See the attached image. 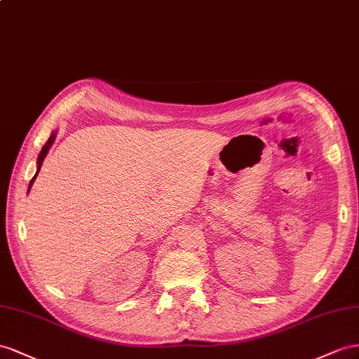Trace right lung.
Returning <instances> with one entry per match:
<instances>
[{
	"label": "right lung",
	"mask_w": 359,
	"mask_h": 359,
	"mask_svg": "<svg viewBox=\"0 0 359 359\" xmlns=\"http://www.w3.org/2000/svg\"><path fill=\"white\" fill-rule=\"evenodd\" d=\"M54 138H55V135H50V138L46 141V144L42 147V151H40V155H39V159H37V172L34 174V177L32 179V182H29V187L33 185V182H34V179L37 177V174H39V171H40V167H42V162H43V159H45V156H46V153H48V150H49V147H50V144H53V141H54Z\"/></svg>",
	"instance_id": "obj_1"
}]
</instances>
